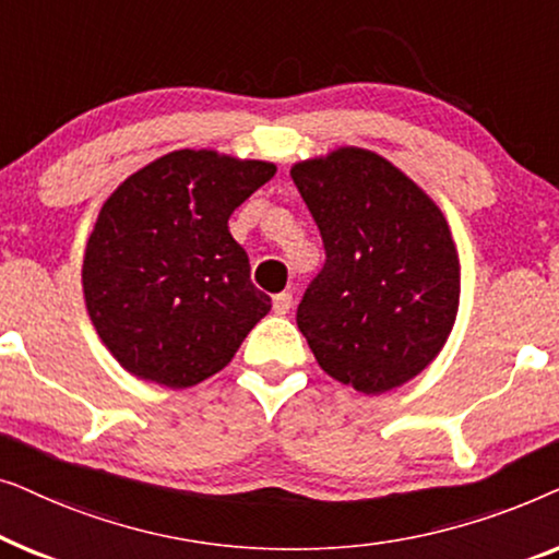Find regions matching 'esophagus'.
Here are the masks:
<instances>
[{"mask_svg":"<svg viewBox=\"0 0 559 559\" xmlns=\"http://www.w3.org/2000/svg\"><path fill=\"white\" fill-rule=\"evenodd\" d=\"M272 308H274V312H277V316H287L289 308H293V293H280V295H274Z\"/></svg>","mask_w":559,"mask_h":559,"instance_id":"34e87169","label":"esophagus"}]
</instances>
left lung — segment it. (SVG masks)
I'll return each instance as SVG.
<instances>
[{
	"label": "left lung",
	"instance_id": "left-lung-1",
	"mask_svg": "<svg viewBox=\"0 0 559 559\" xmlns=\"http://www.w3.org/2000/svg\"><path fill=\"white\" fill-rule=\"evenodd\" d=\"M325 264L297 328L328 377L384 394L425 371L461 305V259L438 203L386 157L338 147L295 163Z\"/></svg>",
	"mask_w": 559,
	"mask_h": 559
}]
</instances>
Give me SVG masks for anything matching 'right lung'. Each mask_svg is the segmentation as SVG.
<instances>
[{
	"label": "right lung",
	"mask_w": 559,
	"mask_h": 559,
	"mask_svg": "<svg viewBox=\"0 0 559 559\" xmlns=\"http://www.w3.org/2000/svg\"><path fill=\"white\" fill-rule=\"evenodd\" d=\"M277 165L175 150L121 182L83 254V300L136 379L188 389L228 366L272 300L251 285L228 218Z\"/></svg>",
	"instance_id": "right-lung-1"
}]
</instances>
